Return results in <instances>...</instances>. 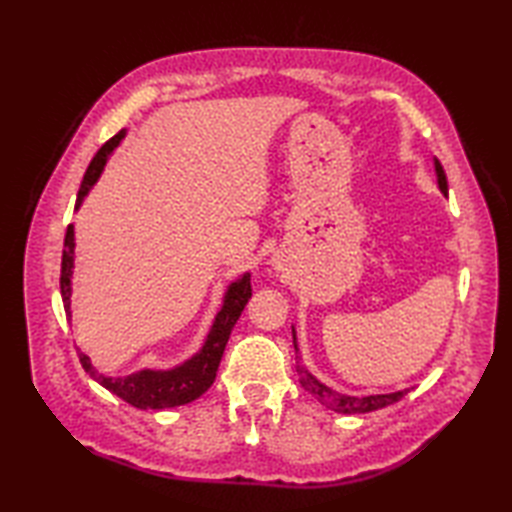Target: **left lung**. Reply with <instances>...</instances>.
Wrapping results in <instances>:
<instances>
[{"instance_id":"obj_1","label":"left lung","mask_w":512,"mask_h":512,"mask_svg":"<svg viewBox=\"0 0 512 512\" xmlns=\"http://www.w3.org/2000/svg\"><path fill=\"white\" fill-rule=\"evenodd\" d=\"M433 167H436V178H438V189L442 191V195H449V182H447V173H444L440 160L433 158ZM292 343H295V350L299 354V347H297V332H295V325H292ZM297 372L301 374V385L306 387L310 394L317 398L323 407H328L336 413H347V416H352V413H369V411H376V409H383L394 405L402 396L407 394L409 389H402V391H394V394H369V396H350V394H343V391H336L334 387L321 383L317 376H312L308 369H303L299 365Z\"/></svg>"}]
</instances>
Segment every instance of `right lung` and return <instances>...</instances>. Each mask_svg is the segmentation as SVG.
Returning <instances> with one entry per match:
<instances>
[{"instance_id": "right-lung-1", "label": "right lung", "mask_w": 512, "mask_h": 512, "mask_svg": "<svg viewBox=\"0 0 512 512\" xmlns=\"http://www.w3.org/2000/svg\"><path fill=\"white\" fill-rule=\"evenodd\" d=\"M127 129H121L114 138L107 140V143L96 151L92 158L88 171H85L79 195H76V206L74 211L81 209L83 200L88 198L92 187L99 182L101 173L107 165V160L114 154V149L121 145L125 138ZM74 224L68 226V233H65L63 242V262H61V297H63V308L68 319H72V277H74ZM253 295V288H250V273L239 275L235 281L228 284L224 297H222V308L215 314L213 325L202 347L195 352L187 361L180 365H173L169 369H138L127 376H105L96 369L90 361L88 354L79 352L81 365L85 372H88L96 383L103 385L107 391H112L118 398H123L132 407L138 409H171L187 405L195 398H200L206 389L213 385L217 367H220L224 347L228 343V336L235 328L239 314L246 308V303Z\"/></svg>"}]
</instances>
